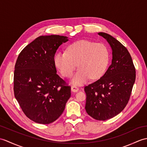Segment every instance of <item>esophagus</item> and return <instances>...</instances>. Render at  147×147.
<instances>
[{"instance_id": "obj_1", "label": "esophagus", "mask_w": 147, "mask_h": 147, "mask_svg": "<svg viewBox=\"0 0 147 147\" xmlns=\"http://www.w3.org/2000/svg\"><path fill=\"white\" fill-rule=\"evenodd\" d=\"M78 90H79V88L77 87L76 85H73V86H71V91L74 92V93H76V92L78 91Z\"/></svg>"}]
</instances>
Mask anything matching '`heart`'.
I'll list each match as a JSON object with an SVG mask.
<instances>
[{
	"instance_id": "obj_1",
	"label": "heart",
	"mask_w": 147,
	"mask_h": 147,
	"mask_svg": "<svg viewBox=\"0 0 147 147\" xmlns=\"http://www.w3.org/2000/svg\"><path fill=\"white\" fill-rule=\"evenodd\" d=\"M108 63V51L104 44L86 40L75 42L68 47L67 53H57L54 63L64 77L72 76L78 66L73 82L83 84L91 78L95 80L103 75Z\"/></svg>"
}]
</instances>
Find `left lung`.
I'll list each match as a JSON object with an SVG mask.
<instances>
[{
  "label": "left lung",
  "mask_w": 147,
  "mask_h": 147,
  "mask_svg": "<svg viewBox=\"0 0 147 147\" xmlns=\"http://www.w3.org/2000/svg\"><path fill=\"white\" fill-rule=\"evenodd\" d=\"M112 49L110 66L100 79L84 87L85 109L95 120L105 121L117 116L128 104L135 81L136 71L127 49L110 34L99 32Z\"/></svg>",
  "instance_id": "obj_1"
}]
</instances>
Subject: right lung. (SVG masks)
Here are the masks:
<instances>
[{
	"instance_id": "obj_1",
	"label": "right lung",
	"mask_w": 147,
	"mask_h": 147,
	"mask_svg": "<svg viewBox=\"0 0 147 147\" xmlns=\"http://www.w3.org/2000/svg\"><path fill=\"white\" fill-rule=\"evenodd\" d=\"M67 37L41 36L26 46L16 61L13 74L15 98L27 118L49 124L64 110L71 86L57 74L54 56Z\"/></svg>"
}]
</instances>
